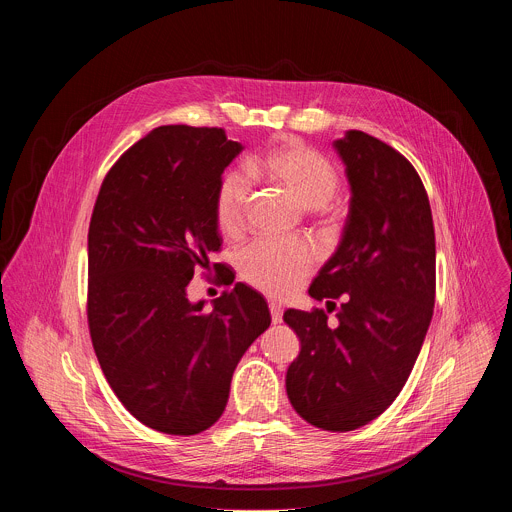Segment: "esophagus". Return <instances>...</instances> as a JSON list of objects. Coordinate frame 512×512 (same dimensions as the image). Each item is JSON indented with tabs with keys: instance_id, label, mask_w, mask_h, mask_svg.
I'll list each match as a JSON object with an SVG mask.
<instances>
[{
	"instance_id": "34e87169",
	"label": "esophagus",
	"mask_w": 512,
	"mask_h": 512,
	"mask_svg": "<svg viewBox=\"0 0 512 512\" xmlns=\"http://www.w3.org/2000/svg\"><path fill=\"white\" fill-rule=\"evenodd\" d=\"M269 312H271V322L279 324L283 318V308L279 304H269Z\"/></svg>"
}]
</instances>
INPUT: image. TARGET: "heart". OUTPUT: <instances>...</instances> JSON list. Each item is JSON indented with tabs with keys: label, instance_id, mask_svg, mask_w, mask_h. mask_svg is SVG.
Instances as JSON below:
<instances>
[{
	"label": "heart",
	"instance_id": "1",
	"mask_svg": "<svg viewBox=\"0 0 512 512\" xmlns=\"http://www.w3.org/2000/svg\"><path fill=\"white\" fill-rule=\"evenodd\" d=\"M255 172L281 188L304 210L324 208L338 192L336 168L298 139H279L255 162ZM251 200V182L239 170L221 176L214 192V218L225 235H239ZM314 269V253L306 243L257 241L239 255L241 277L263 294L285 298Z\"/></svg>",
	"mask_w": 512,
	"mask_h": 512
}]
</instances>
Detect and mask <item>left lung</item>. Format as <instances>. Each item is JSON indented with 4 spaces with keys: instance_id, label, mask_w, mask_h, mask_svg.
<instances>
[{
    "instance_id": "8db88e82",
    "label": "left lung",
    "mask_w": 512,
    "mask_h": 512,
    "mask_svg": "<svg viewBox=\"0 0 512 512\" xmlns=\"http://www.w3.org/2000/svg\"><path fill=\"white\" fill-rule=\"evenodd\" d=\"M334 150L350 186L348 216L308 294L344 304L336 328L324 310L283 314L302 344L285 389L308 423L352 431L395 401L419 356L435 302V233L421 178L391 145L350 129Z\"/></svg>"
}]
</instances>
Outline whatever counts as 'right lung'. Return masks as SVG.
<instances>
[{
    "label": "right lung",
    "instance_id": "1",
    "mask_svg": "<svg viewBox=\"0 0 512 512\" xmlns=\"http://www.w3.org/2000/svg\"><path fill=\"white\" fill-rule=\"evenodd\" d=\"M243 150L216 127H156L117 160L95 202L93 348L123 407L162 433L216 423L241 356L271 324L263 296L241 281L212 310L188 300L194 271L221 249L214 192Z\"/></svg>",
    "mask_w": 512,
    "mask_h": 512
}]
</instances>
